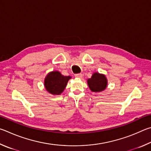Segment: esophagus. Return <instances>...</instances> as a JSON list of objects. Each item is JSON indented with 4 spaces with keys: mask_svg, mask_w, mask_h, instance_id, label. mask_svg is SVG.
<instances>
[{
    "mask_svg": "<svg viewBox=\"0 0 151 151\" xmlns=\"http://www.w3.org/2000/svg\"><path fill=\"white\" fill-rule=\"evenodd\" d=\"M82 74L81 73H77V74H75V77L76 78H82Z\"/></svg>",
    "mask_w": 151,
    "mask_h": 151,
    "instance_id": "obj_1",
    "label": "esophagus"
}]
</instances>
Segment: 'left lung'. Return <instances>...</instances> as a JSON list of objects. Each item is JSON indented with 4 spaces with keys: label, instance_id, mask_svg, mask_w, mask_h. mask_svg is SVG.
Returning <instances> with one entry per match:
<instances>
[{
    "label": "left lung",
    "instance_id": "1",
    "mask_svg": "<svg viewBox=\"0 0 151 151\" xmlns=\"http://www.w3.org/2000/svg\"><path fill=\"white\" fill-rule=\"evenodd\" d=\"M88 86L92 91L99 92L106 88L107 81L104 75L94 73L90 79L88 80Z\"/></svg>",
    "mask_w": 151,
    "mask_h": 151
}]
</instances>
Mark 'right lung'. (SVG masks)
Listing matches in <instances>:
<instances>
[{
	"label": "right lung",
	"mask_w": 151,
	"mask_h": 151,
	"mask_svg": "<svg viewBox=\"0 0 151 151\" xmlns=\"http://www.w3.org/2000/svg\"><path fill=\"white\" fill-rule=\"evenodd\" d=\"M70 76H64L59 71H52L45 78L44 86L46 90L53 95H60L64 90Z\"/></svg>",
	"instance_id": "add662e5"
}]
</instances>
